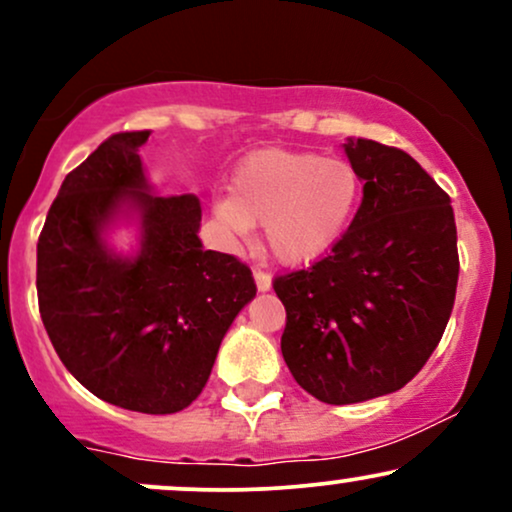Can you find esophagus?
Listing matches in <instances>:
<instances>
[{
    "instance_id": "obj_1",
    "label": "esophagus",
    "mask_w": 512,
    "mask_h": 512,
    "mask_svg": "<svg viewBox=\"0 0 512 512\" xmlns=\"http://www.w3.org/2000/svg\"><path fill=\"white\" fill-rule=\"evenodd\" d=\"M255 284H257V291H269L272 289V276L262 272V269H255Z\"/></svg>"
}]
</instances>
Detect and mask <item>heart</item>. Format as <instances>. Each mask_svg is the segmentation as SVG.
Returning <instances> with one entry per match:
<instances>
[{
    "label": "heart",
    "instance_id": "obj_1",
    "mask_svg": "<svg viewBox=\"0 0 512 512\" xmlns=\"http://www.w3.org/2000/svg\"><path fill=\"white\" fill-rule=\"evenodd\" d=\"M361 197V178L344 158L262 149L245 158L231 197L214 204L226 231L245 238L264 223L267 248L284 264L315 262L342 240Z\"/></svg>",
    "mask_w": 512,
    "mask_h": 512
}]
</instances>
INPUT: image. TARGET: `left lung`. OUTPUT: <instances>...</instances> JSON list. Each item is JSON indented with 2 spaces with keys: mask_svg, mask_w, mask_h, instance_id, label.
<instances>
[{
  "mask_svg": "<svg viewBox=\"0 0 512 512\" xmlns=\"http://www.w3.org/2000/svg\"><path fill=\"white\" fill-rule=\"evenodd\" d=\"M363 199L325 260L274 279L286 308L281 354L325 404L390 395L424 368L452 303L457 228L450 197L402 149L346 139Z\"/></svg>",
  "mask_w": 512,
  "mask_h": 512,
  "instance_id": "obj_1",
  "label": "left lung"
}]
</instances>
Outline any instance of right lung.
<instances>
[{
  "label": "right lung",
  "instance_id": "1",
  "mask_svg": "<svg viewBox=\"0 0 512 512\" xmlns=\"http://www.w3.org/2000/svg\"><path fill=\"white\" fill-rule=\"evenodd\" d=\"M149 134H113L64 178L38 238V305L57 356L88 392L175 414L207 385L257 289L243 262L204 250L195 195H156L139 158ZM117 222L138 226L132 256L107 243Z\"/></svg>",
  "mask_w": 512,
  "mask_h": 512
}]
</instances>
